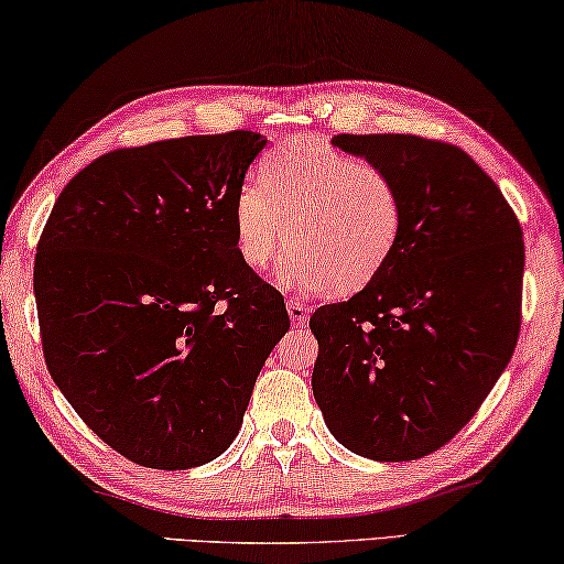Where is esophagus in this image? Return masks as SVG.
Returning <instances> with one entry per match:
<instances>
[{
  "instance_id": "34e87169",
  "label": "esophagus",
  "mask_w": 564,
  "mask_h": 564,
  "mask_svg": "<svg viewBox=\"0 0 564 564\" xmlns=\"http://www.w3.org/2000/svg\"><path fill=\"white\" fill-rule=\"evenodd\" d=\"M285 308H289V316H291V324L296 326V328H301V326H306V321H308V306L303 301H299V299H289L285 301Z\"/></svg>"
}]
</instances>
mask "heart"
<instances>
[{"mask_svg":"<svg viewBox=\"0 0 564 564\" xmlns=\"http://www.w3.org/2000/svg\"><path fill=\"white\" fill-rule=\"evenodd\" d=\"M401 223L394 177L316 138H293L268 153L261 177H248L234 200L243 263L263 271L291 236L279 283L303 293L369 285L394 253Z\"/></svg>","mask_w":564,"mask_h":564,"instance_id":"1","label":"heart"}]
</instances>
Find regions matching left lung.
I'll list each match as a JSON object with an SVG mask.
<instances>
[{
    "mask_svg": "<svg viewBox=\"0 0 564 564\" xmlns=\"http://www.w3.org/2000/svg\"><path fill=\"white\" fill-rule=\"evenodd\" d=\"M394 177L399 243L364 291L311 316L328 432L377 462L426 457L477 414L520 336L524 243L497 183L419 135H336Z\"/></svg>",
    "mask_w": 564,
    "mask_h": 564,
    "instance_id": "left-lung-1",
    "label": "left lung"
}]
</instances>
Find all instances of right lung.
<instances>
[{
    "label": "right lung",
    "instance_id": "1",
    "mask_svg": "<svg viewBox=\"0 0 564 564\" xmlns=\"http://www.w3.org/2000/svg\"><path fill=\"white\" fill-rule=\"evenodd\" d=\"M265 142L234 130L115 150L65 185L42 230L44 361L79 419L142 467L220 457L291 326L236 246L234 200Z\"/></svg>",
    "mask_w": 564,
    "mask_h": 564
}]
</instances>
